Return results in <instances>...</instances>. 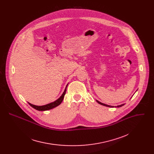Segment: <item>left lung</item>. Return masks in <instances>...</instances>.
Masks as SVG:
<instances>
[{"label":"left lung","mask_w":154,"mask_h":154,"mask_svg":"<svg viewBox=\"0 0 154 154\" xmlns=\"http://www.w3.org/2000/svg\"><path fill=\"white\" fill-rule=\"evenodd\" d=\"M97 101L100 104H101V105H103V106H107V107H113V106H109V105H107V104H103V103H101V102H100V101H97ZM123 105H125V104H122V105H120V106H117V107H122V106H123Z\"/></svg>","instance_id":"obj_1"}]
</instances>
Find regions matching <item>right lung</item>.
I'll return each instance as SVG.
<instances>
[{"instance_id":"add662e5","label":"right lung","mask_w":154,"mask_h":154,"mask_svg":"<svg viewBox=\"0 0 154 154\" xmlns=\"http://www.w3.org/2000/svg\"><path fill=\"white\" fill-rule=\"evenodd\" d=\"M67 87V86H66ZM66 87L63 93V94L62 95V96L58 99L56 101H55L53 103H50V104H46V105H44V106H35V105H33V104H31L30 103H28V104L34 109H35V110H38V111H45V110H50V109H52L57 106H58L59 105H60L61 104V103L62 102L63 100V98H64V96L66 94Z\"/></svg>"}]
</instances>
